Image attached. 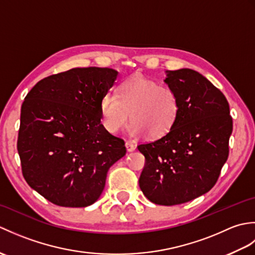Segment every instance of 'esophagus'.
Listing matches in <instances>:
<instances>
[{"mask_svg": "<svg viewBox=\"0 0 255 255\" xmlns=\"http://www.w3.org/2000/svg\"><path fill=\"white\" fill-rule=\"evenodd\" d=\"M125 145H126V149H127L128 152H132V151H134V149H136V145H134L131 142H129V141H127Z\"/></svg>", "mask_w": 255, "mask_h": 255, "instance_id": "34e87169", "label": "esophagus"}]
</instances>
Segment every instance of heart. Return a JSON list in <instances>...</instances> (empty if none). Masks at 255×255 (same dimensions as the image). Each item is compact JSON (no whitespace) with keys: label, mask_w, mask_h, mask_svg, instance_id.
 <instances>
[{"label":"heart","mask_w":255,"mask_h":255,"mask_svg":"<svg viewBox=\"0 0 255 255\" xmlns=\"http://www.w3.org/2000/svg\"><path fill=\"white\" fill-rule=\"evenodd\" d=\"M102 123L115 134L126 126L129 117L131 137H163L174 127L180 115V101L169 85L159 84L143 75H134L118 88V96L106 93L100 104Z\"/></svg>","instance_id":"1"}]
</instances>
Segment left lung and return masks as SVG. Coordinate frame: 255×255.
Listing matches in <instances>:
<instances>
[{
    "label": "left lung",
    "mask_w": 255,
    "mask_h": 255,
    "mask_svg": "<svg viewBox=\"0 0 255 255\" xmlns=\"http://www.w3.org/2000/svg\"><path fill=\"white\" fill-rule=\"evenodd\" d=\"M165 73L180 115L165 136L138 145L145 158L139 186L150 202L172 206L214 187L229 155L232 118L225 95L204 75L192 69Z\"/></svg>",
    "instance_id": "obj_1"
}]
</instances>
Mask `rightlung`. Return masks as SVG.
Returning <instances> with one entry per match:
<instances>
[{"label": "right lung", "instance_id": "obj_1", "mask_svg": "<svg viewBox=\"0 0 255 255\" xmlns=\"http://www.w3.org/2000/svg\"><path fill=\"white\" fill-rule=\"evenodd\" d=\"M117 77L110 68H74L42 79L26 95L17 140L21 171L52 204H94L110 167L126 154L124 140L101 123V100Z\"/></svg>", "mask_w": 255, "mask_h": 255}]
</instances>
